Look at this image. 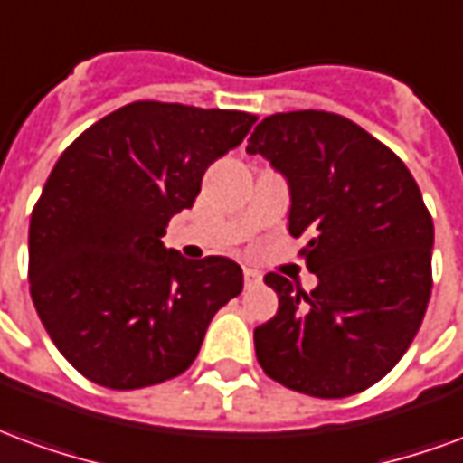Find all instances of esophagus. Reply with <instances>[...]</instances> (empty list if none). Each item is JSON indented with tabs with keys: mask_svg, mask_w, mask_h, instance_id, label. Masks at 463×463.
<instances>
[{
	"mask_svg": "<svg viewBox=\"0 0 463 463\" xmlns=\"http://www.w3.org/2000/svg\"><path fill=\"white\" fill-rule=\"evenodd\" d=\"M242 278H245V288H255V285H260L262 275L258 270H252V268H245L242 270Z\"/></svg>",
	"mask_w": 463,
	"mask_h": 463,
	"instance_id": "34e87169",
	"label": "esophagus"
}]
</instances>
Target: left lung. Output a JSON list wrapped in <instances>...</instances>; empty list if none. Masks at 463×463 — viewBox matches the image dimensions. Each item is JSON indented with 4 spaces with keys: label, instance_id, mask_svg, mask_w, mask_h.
<instances>
[{
    "label": "left lung",
    "instance_id": "left-lung-1",
    "mask_svg": "<svg viewBox=\"0 0 463 463\" xmlns=\"http://www.w3.org/2000/svg\"><path fill=\"white\" fill-rule=\"evenodd\" d=\"M260 153L290 183V235L317 288L278 272L280 298L255 327V354L282 387L340 399L372 387L417 337L431 295L434 222L397 153L330 111L272 114L255 126Z\"/></svg>",
    "mask_w": 463,
    "mask_h": 463
}]
</instances>
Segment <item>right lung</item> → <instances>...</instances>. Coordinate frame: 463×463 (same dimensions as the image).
I'll use <instances>...</instances> for the list:
<instances>
[{"label":"right lung","instance_id":"obj_1","mask_svg":"<svg viewBox=\"0 0 463 463\" xmlns=\"http://www.w3.org/2000/svg\"><path fill=\"white\" fill-rule=\"evenodd\" d=\"M258 116L133 101L56 161L29 222V290L56 349L86 379L141 389L183 374L213 315L242 290L238 262L163 245L205 168Z\"/></svg>","mask_w":463,"mask_h":463}]
</instances>
